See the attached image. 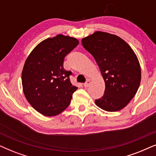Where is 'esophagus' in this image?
Listing matches in <instances>:
<instances>
[{
  "instance_id": "obj_1",
  "label": "esophagus",
  "mask_w": 156,
  "mask_h": 156,
  "mask_svg": "<svg viewBox=\"0 0 156 156\" xmlns=\"http://www.w3.org/2000/svg\"><path fill=\"white\" fill-rule=\"evenodd\" d=\"M90 80H89V79H88V80H87V81L84 83V86L86 87V88H88V87L89 86V85H90Z\"/></svg>"
}]
</instances>
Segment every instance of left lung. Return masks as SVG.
<instances>
[{"mask_svg":"<svg viewBox=\"0 0 156 156\" xmlns=\"http://www.w3.org/2000/svg\"><path fill=\"white\" fill-rule=\"evenodd\" d=\"M82 45L95 58L105 81L104 94L95 100V104L109 112L123 109L140 83L141 70L136 53L120 37L101 31L83 38Z\"/></svg>","mask_w":156,"mask_h":156,"instance_id":"1","label":"left lung"}]
</instances>
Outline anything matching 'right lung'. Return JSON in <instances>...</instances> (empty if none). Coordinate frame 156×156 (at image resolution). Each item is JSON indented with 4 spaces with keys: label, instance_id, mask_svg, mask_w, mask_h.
Returning <instances> with one entry per match:
<instances>
[{
    "label": "right lung",
    "instance_id": "1",
    "mask_svg": "<svg viewBox=\"0 0 156 156\" xmlns=\"http://www.w3.org/2000/svg\"><path fill=\"white\" fill-rule=\"evenodd\" d=\"M79 43L76 38L58 35L41 42L31 51L22 71L23 90L32 107L45 116L63 112L78 88L70 70L63 68L66 55Z\"/></svg>",
    "mask_w": 156,
    "mask_h": 156
}]
</instances>
